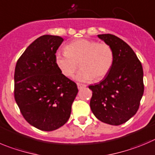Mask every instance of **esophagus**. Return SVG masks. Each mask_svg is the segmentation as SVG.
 Returning <instances> with one entry per match:
<instances>
[{
    "label": "esophagus",
    "mask_w": 155,
    "mask_h": 155,
    "mask_svg": "<svg viewBox=\"0 0 155 155\" xmlns=\"http://www.w3.org/2000/svg\"><path fill=\"white\" fill-rule=\"evenodd\" d=\"M77 86H78V89H80L83 87H86V86L85 84H82V83H77Z\"/></svg>",
    "instance_id": "34e87169"
}]
</instances>
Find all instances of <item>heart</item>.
Listing matches in <instances>:
<instances>
[{
	"mask_svg": "<svg viewBox=\"0 0 155 155\" xmlns=\"http://www.w3.org/2000/svg\"><path fill=\"white\" fill-rule=\"evenodd\" d=\"M114 52L105 43L79 39L65 47V53L55 55V63L63 76L72 77L79 66L76 79L79 81H99L105 78L114 63Z\"/></svg>",
	"mask_w": 155,
	"mask_h": 155,
	"instance_id": "heart-1",
	"label": "heart"
}]
</instances>
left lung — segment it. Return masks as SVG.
Returning a JSON list of instances; mask_svg holds the SVG:
<instances>
[{"instance_id": "obj_1", "label": "left lung", "mask_w": 155, "mask_h": 155, "mask_svg": "<svg viewBox=\"0 0 155 155\" xmlns=\"http://www.w3.org/2000/svg\"><path fill=\"white\" fill-rule=\"evenodd\" d=\"M98 37L111 46L115 59L103 80L89 86L92 91L90 108L101 121L119 125L138 110L144 93L143 68L132 49L121 39L108 34Z\"/></svg>"}]
</instances>
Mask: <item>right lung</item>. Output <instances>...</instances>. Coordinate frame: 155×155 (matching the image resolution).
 Returning a JSON list of instances; mask_svg holds the SVG:
<instances>
[{
	"mask_svg": "<svg viewBox=\"0 0 155 155\" xmlns=\"http://www.w3.org/2000/svg\"><path fill=\"white\" fill-rule=\"evenodd\" d=\"M63 41L59 36H41L16 64L14 99L26 121L42 131H53L66 123L78 93L76 83L55 63Z\"/></svg>",
	"mask_w": 155,
	"mask_h": 155,
	"instance_id": "1",
	"label": "right lung"
}]
</instances>
